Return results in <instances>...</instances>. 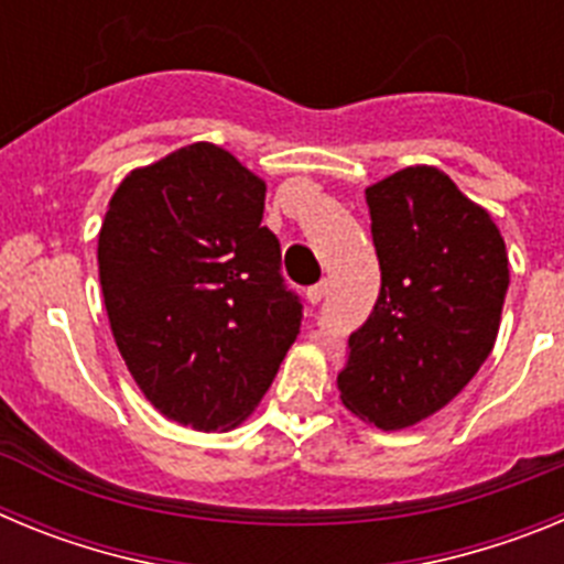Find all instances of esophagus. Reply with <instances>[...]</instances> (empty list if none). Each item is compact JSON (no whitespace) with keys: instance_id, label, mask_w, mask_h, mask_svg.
I'll return each mask as SVG.
<instances>
[{"instance_id":"1","label":"esophagus","mask_w":564,"mask_h":564,"mask_svg":"<svg viewBox=\"0 0 564 564\" xmlns=\"http://www.w3.org/2000/svg\"><path fill=\"white\" fill-rule=\"evenodd\" d=\"M327 296V282H318V285H313L311 291H307V299H311V305H318L322 299Z\"/></svg>"}]
</instances>
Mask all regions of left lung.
<instances>
[{"instance_id":"8db88e82","label":"left lung","mask_w":564,"mask_h":564,"mask_svg":"<svg viewBox=\"0 0 564 564\" xmlns=\"http://www.w3.org/2000/svg\"><path fill=\"white\" fill-rule=\"evenodd\" d=\"M381 293L347 344L341 403L383 432L443 410L497 341L508 253L491 214L435 166L367 188Z\"/></svg>"}]
</instances>
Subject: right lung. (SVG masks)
<instances>
[{
	"label": "right lung",
	"mask_w": 564,
	"mask_h": 564,
	"mask_svg": "<svg viewBox=\"0 0 564 564\" xmlns=\"http://www.w3.org/2000/svg\"><path fill=\"white\" fill-rule=\"evenodd\" d=\"M262 212L265 181L206 141L132 169L109 200L98 234L109 327L169 421L234 430L296 341L302 302Z\"/></svg>",
	"instance_id": "obj_1"
}]
</instances>
